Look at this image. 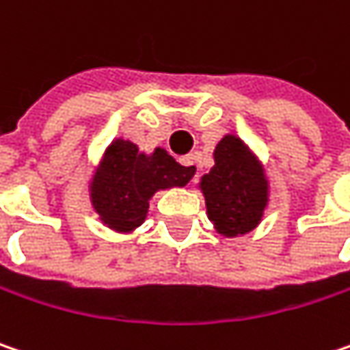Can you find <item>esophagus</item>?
Instances as JSON below:
<instances>
[{
    "mask_svg": "<svg viewBox=\"0 0 350 350\" xmlns=\"http://www.w3.org/2000/svg\"><path fill=\"white\" fill-rule=\"evenodd\" d=\"M180 164H182V166H186L192 176L198 174V170H200V166H198V156L196 154L182 156V158H180Z\"/></svg>",
    "mask_w": 350,
    "mask_h": 350,
    "instance_id": "1",
    "label": "esophagus"
}]
</instances>
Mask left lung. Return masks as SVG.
I'll use <instances>...</instances> for the list:
<instances>
[{"mask_svg":"<svg viewBox=\"0 0 350 350\" xmlns=\"http://www.w3.org/2000/svg\"><path fill=\"white\" fill-rule=\"evenodd\" d=\"M214 160L210 174L202 176L208 217L224 236L247 234L259 224L267 204L263 170L236 136L221 138Z\"/></svg>","mask_w":350,"mask_h":350,"instance_id":"8db88e82","label":"left lung"}]
</instances>
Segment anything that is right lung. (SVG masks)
<instances>
[{
    "instance_id": "add662e5",
    "label": "right lung",
    "mask_w": 350,
    "mask_h": 350,
    "mask_svg": "<svg viewBox=\"0 0 350 350\" xmlns=\"http://www.w3.org/2000/svg\"><path fill=\"white\" fill-rule=\"evenodd\" d=\"M190 178V170L166 150L156 148L146 156L133 142L116 140L94 174L91 198L105 224L129 232L144 221L148 200L156 190L184 186Z\"/></svg>"
}]
</instances>
